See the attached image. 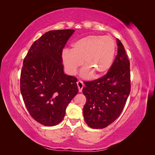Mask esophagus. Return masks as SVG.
Masks as SVG:
<instances>
[{
    "mask_svg": "<svg viewBox=\"0 0 155 155\" xmlns=\"http://www.w3.org/2000/svg\"><path fill=\"white\" fill-rule=\"evenodd\" d=\"M77 86L78 88V91H79V92L81 93V92H82V91H83V88L84 87V84L81 81H77Z\"/></svg>",
    "mask_w": 155,
    "mask_h": 155,
    "instance_id": "esophagus-1",
    "label": "esophagus"
}]
</instances>
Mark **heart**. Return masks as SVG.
<instances>
[{
	"instance_id": "b5f03b06",
	"label": "heart",
	"mask_w": 155,
	"mask_h": 155,
	"mask_svg": "<svg viewBox=\"0 0 155 155\" xmlns=\"http://www.w3.org/2000/svg\"><path fill=\"white\" fill-rule=\"evenodd\" d=\"M71 50L64 49L61 58L65 71L74 75L83 62V77H102L107 73L113 63L116 42L109 36L89 35L73 42Z\"/></svg>"
}]
</instances>
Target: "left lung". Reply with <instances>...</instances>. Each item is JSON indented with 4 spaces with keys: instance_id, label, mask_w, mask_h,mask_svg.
Wrapping results in <instances>:
<instances>
[{
    "instance_id": "left-lung-1",
    "label": "left lung",
    "mask_w": 155,
    "mask_h": 155,
    "mask_svg": "<svg viewBox=\"0 0 155 155\" xmlns=\"http://www.w3.org/2000/svg\"><path fill=\"white\" fill-rule=\"evenodd\" d=\"M118 54L103 77L85 83L87 98L83 108L84 120L93 128H104L123 111L130 91V62L122 42L117 39Z\"/></svg>"
}]
</instances>
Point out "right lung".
Returning <instances> with one entry per match:
<instances>
[{"label":"right lung","instance_id":"1","mask_svg":"<svg viewBox=\"0 0 155 155\" xmlns=\"http://www.w3.org/2000/svg\"><path fill=\"white\" fill-rule=\"evenodd\" d=\"M74 30L50 31L35 41L23 61L21 92L29 113L45 126L57 125L78 93L77 78L65 74L62 49Z\"/></svg>","mask_w":155,"mask_h":155}]
</instances>
